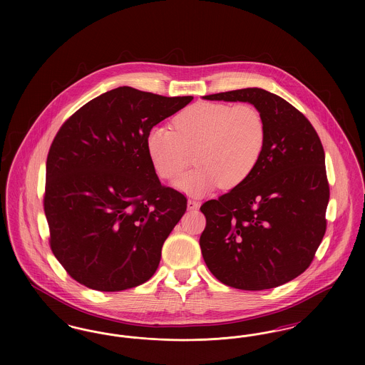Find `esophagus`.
<instances>
[{
  "label": "esophagus",
  "mask_w": 365,
  "mask_h": 365,
  "mask_svg": "<svg viewBox=\"0 0 365 365\" xmlns=\"http://www.w3.org/2000/svg\"><path fill=\"white\" fill-rule=\"evenodd\" d=\"M200 207V202L198 201H195V200H187V209L189 210H194V209H197Z\"/></svg>",
  "instance_id": "obj_1"
}]
</instances>
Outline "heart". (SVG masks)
I'll return each instance as SVG.
<instances>
[{"mask_svg": "<svg viewBox=\"0 0 365 365\" xmlns=\"http://www.w3.org/2000/svg\"><path fill=\"white\" fill-rule=\"evenodd\" d=\"M174 128L153 125L146 152L157 174L168 180L183 174L195 153L200 167L175 183L191 195L242 185L257 168L267 139L264 118L250 104L191 105L175 116Z\"/></svg>", "mask_w": 365, "mask_h": 365, "instance_id": "b5f03b06", "label": "heart"}]
</instances>
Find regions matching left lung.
I'll return each instance as SVG.
<instances>
[{"label":"left lung","instance_id":"1","mask_svg":"<svg viewBox=\"0 0 365 365\" xmlns=\"http://www.w3.org/2000/svg\"><path fill=\"white\" fill-rule=\"evenodd\" d=\"M202 98L249 103L260 110L267 128L255 173L201 207L207 217L200 238L202 257L227 286L278 287L309 267L326 232L330 189L322 142L299 110L264 88Z\"/></svg>","mask_w":365,"mask_h":365}]
</instances>
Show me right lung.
<instances>
[{"instance_id":"1","label":"right lung","mask_w":365,"mask_h":365,"mask_svg":"<svg viewBox=\"0 0 365 365\" xmlns=\"http://www.w3.org/2000/svg\"><path fill=\"white\" fill-rule=\"evenodd\" d=\"M192 100L123 86L76 110L46 160L45 215L56 259L76 282L122 292L152 278L163 243L187 208L161 186L149 130Z\"/></svg>"}]
</instances>
